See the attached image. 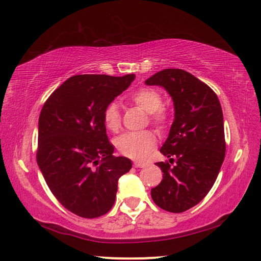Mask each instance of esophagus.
I'll list each match as a JSON object with an SVG mask.
<instances>
[{
    "instance_id": "34e87169",
    "label": "esophagus",
    "mask_w": 261,
    "mask_h": 261,
    "mask_svg": "<svg viewBox=\"0 0 261 261\" xmlns=\"http://www.w3.org/2000/svg\"><path fill=\"white\" fill-rule=\"evenodd\" d=\"M134 165H135V167H137V168H143V167H146V166H147L145 163H142V162H135Z\"/></svg>"
}]
</instances>
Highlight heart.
I'll return each instance as SVG.
<instances>
[{
  "instance_id": "obj_1",
  "label": "heart",
  "mask_w": 261,
  "mask_h": 261,
  "mask_svg": "<svg viewBox=\"0 0 261 261\" xmlns=\"http://www.w3.org/2000/svg\"><path fill=\"white\" fill-rule=\"evenodd\" d=\"M132 102L148 113L150 123L162 131L168 122V111L163 105L162 94L153 88L143 87L132 94ZM104 125L111 132L121 127V112L116 102H111L103 111ZM157 140L152 132H130L115 139V147L120 153L136 160L146 159L156 148Z\"/></svg>"
}]
</instances>
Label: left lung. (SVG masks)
<instances>
[{
	"instance_id": "8db88e82",
	"label": "left lung",
	"mask_w": 261,
	"mask_h": 261,
	"mask_svg": "<svg viewBox=\"0 0 261 261\" xmlns=\"http://www.w3.org/2000/svg\"><path fill=\"white\" fill-rule=\"evenodd\" d=\"M146 84L163 86L175 108L169 136L160 149L170 159L156 163L164 175L151 188V197L167 212H185L207 195L224 160L222 108L212 88L186 70L164 69Z\"/></svg>"
}]
</instances>
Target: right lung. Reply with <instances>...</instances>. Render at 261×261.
<instances>
[{"label":"right lung","mask_w":261,"mask_h":261,"mask_svg":"<svg viewBox=\"0 0 261 261\" xmlns=\"http://www.w3.org/2000/svg\"><path fill=\"white\" fill-rule=\"evenodd\" d=\"M122 77L75 75L53 92L39 116L37 163L57 201L85 219L107 214L131 160L114 157L103 122L109 103L130 86Z\"/></svg>","instance_id":"right-lung-1"}]
</instances>
